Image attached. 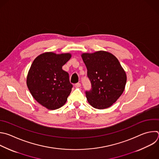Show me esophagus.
Instances as JSON below:
<instances>
[{"label":"esophagus","instance_id":"34e87169","mask_svg":"<svg viewBox=\"0 0 159 159\" xmlns=\"http://www.w3.org/2000/svg\"><path fill=\"white\" fill-rule=\"evenodd\" d=\"M81 86V84H80V83H76L75 84V87H80Z\"/></svg>","mask_w":159,"mask_h":159}]
</instances>
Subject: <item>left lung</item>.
<instances>
[{
	"instance_id": "left-lung-1",
	"label": "left lung",
	"mask_w": 159,
	"mask_h": 159,
	"mask_svg": "<svg viewBox=\"0 0 159 159\" xmlns=\"http://www.w3.org/2000/svg\"><path fill=\"white\" fill-rule=\"evenodd\" d=\"M91 89L86 90L88 102L95 109H106L115 103L123 93L126 74L118 59L111 53L98 51L83 54Z\"/></svg>"
}]
</instances>
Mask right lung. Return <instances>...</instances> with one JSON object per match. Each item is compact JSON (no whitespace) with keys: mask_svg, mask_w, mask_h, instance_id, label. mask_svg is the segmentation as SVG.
Listing matches in <instances>:
<instances>
[{"mask_svg":"<svg viewBox=\"0 0 159 159\" xmlns=\"http://www.w3.org/2000/svg\"><path fill=\"white\" fill-rule=\"evenodd\" d=\"M71 57L70 54L45 52L34 61L27 78V85L33 97L43 107L55 110L66 103L73 85L69 73L62 66Z\"/></svg>","mask_w":159,"mask_h":159,"instance_id":"right-lung-1","label":"right lung"}]
</instances>
